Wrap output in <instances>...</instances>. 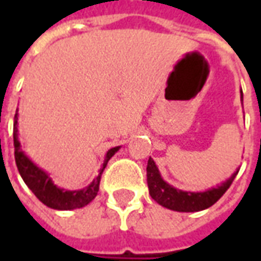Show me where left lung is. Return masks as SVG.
<instances>
[{
	"mask_svg": "<svg viewBox=\"0 0 261 261\" xmlns=\"http://www.w3.org/2000/svg\"><path fill=\"white\" fill-rule=\"evenodd\" d=\"M236 175H238V170L217 189L207 190L204 193H190L177 190L164 181L152 158H149L147 166V181L151 197L162 207L169 208L173 211H180V213H196V211H201L214 205L229 189Z\"/></svg>",
	"mask_w": 261,
	"mask_h": 261,
	"instance_id": "obj_1",
	"label": "left lung"
}]
</instances>
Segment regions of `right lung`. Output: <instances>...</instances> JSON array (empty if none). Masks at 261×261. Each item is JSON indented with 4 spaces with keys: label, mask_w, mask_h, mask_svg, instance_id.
<instances>
[{
    "label": "right lung",
    "mask_w": 261,
    "mask_h": 261,
    "mask_svg": "<svg viewBox=\"0 0 261 261\" xmlns=\"http://www.w3.org/2000/svg\"><path fill=\"white\" fill-rule=\"evenodd\" d=\"M14 145L15 162H16V166H18V170H19L23 181L43 204H46L47 207L54 208V210H74V208L85 207L86 204H89L99 192L100 177H102L103 170L106 168L109 159L119 151V147L109 149L102 169L99 170L97 177L89 186L82 190H76V192H68V190H63V189L54 186L51 179L42 169H39L36 165H33V162L29 161V158L20 149V144L18 141V110H16L14 120Z\"/></svg>",
    "instance_id": "obj_1"
}]
</instances>
